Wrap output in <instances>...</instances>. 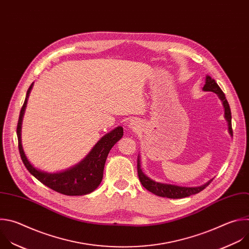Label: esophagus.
<instances>
[{
    "mask_svg": "<svg viewBox=\"0 0 249 249\" xmlns=\"http://www.w3.org/2000/svg\"><path fill=\"white\" fill-rule=\"evenodd\" d=\"M139 126H140V124H139V122H137L136 120L131 121V122L129 123V127H130L132 130H137V129H139Z\"/></svg>",
    "mask_w": 249,
    "mask_h": 249,
    "instance_id": "obj_1",
    "label": "esophagus"
}]
</instances>
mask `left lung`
I'll list each match as a JSON object with an SVG mask.
<instances>
[{"instance_id": "obj_1", "label": "left lung", "mask_w": 249, "mask_h": 249, "mask_svg": "<svg viewBox=\"0 0 249 249\" xmlns=\"http://www.w3.org/2000/svg\"><path fill=\"white\" fill-rule=\"evenodd\" d=\"M203 90L214 92L221 99V101L223 102V105H224V108H225V118H226V120L228 122V124H229V131H230L231 135L232 136L231 113L230 105L227 101L224 92L222 91L220 86L217 84V82L213 78H211L209 75L206 76V82H205V85L203 87ZM137 173H138V178H139V180H140L141 184L147 190L154 193L157 196L167 197V198H174V199H177V198H184V197L196 194V193H199L206 186H208L211 183V181L213 180V179H211L207 183H205L204 185L197 186V187H182V186H178V185H173V184L156 182V181L152 180L151 178H149L148 177H146L143 174L142 170L140 169L139 158L137 160Z\"/></svg>"}]
</instances>
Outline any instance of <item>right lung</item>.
<instances>
[{
    "mask_svg": "<svg viewBox=\"0 0 249 249\" xmlns=\"http://www.w3.org/2000/svg\"><path fill=\"white\" fill-rule=\"evenodd\" d=\"M33 86V83L29 86L26 98L22 108L20 110L18 123L17 126V134L18 139V150L20 154V158L29 171V173L34 176L40 182L45 184L46 186L51 189L60 192L65 195H84L92 192L94 189L98 187L101 183L103 178V171L107 156L112 149V147L123 137L124 128L119 126L115 128L113 131L106 134L100 140L97 142L94 148L90 151V153L86 156V158L81 161L78 165L73 168L67 170L62 173L49 174L45 172H41L35 169L27 160L23 149L21 146L20 139V129H21V122L24 114V110L27 103V98L29 96L30 90Z\"/></svg>",
    "mask_w": 249,
    "mask_h": 249,
    "instance_id": "obj_1",
    "label": "right lung"
}]
</instances>
